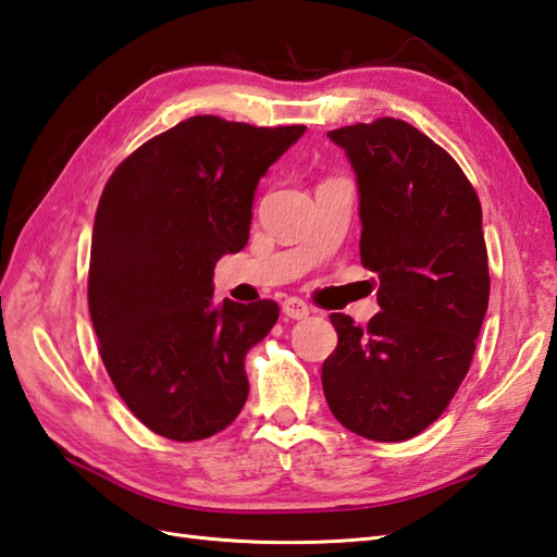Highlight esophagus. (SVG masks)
<instances>
[{"label":"esophagus","instance_id":"34e87169","mask_svg":"<svg viewBox=\"0 0 557 557\" xmlns=\"http://www.w3.org/2000/svg\"><path fill=\"white\" fill-rule=\"evenodd\" d=\"M282 313H285L287 318H292V321H301V318H309L311 315V309L306 306L301 299H285L282 301Z\"/></svg>","mask_w":557,"mask_h":557}]
</instances>
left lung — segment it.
<instances>
[{
    "label": "left lung",
    "instance_id": "1",
    "mask_svg": "<svg viewBox=\"0 0 557 557\" xmlns=\"http://www.w3.org/2000/svg\"><path fill=\"white\" fill-rule=\"evenodd\" d=\"M357 174L361 263L381 277L369 325L333 313L323 363L335 419L377 443L409 441L465 381L488 309L481 203L459 164L411 124L383 116L327 134Z\"/></svg>",
    "mask_w": 557,
    "mask_h": 557
}]
</instances>
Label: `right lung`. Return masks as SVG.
<instances>
[{"label":"right lung","mask_w":557,"mask_h":557,"mask_svg":"<svg viewBox=\"0 0 557 557\" xmlns=\"http://www.w3.org/2000/svg\"><path fill=\"white\" fill-rule=\"evenodd\" d=\"M306 126L191 116L110 176L92 227L88 309L116 393L152 433L191 443L239 417L244 359L275 301H212V272L242 251L260 176Z\"/></svg>","instance_id":"obj_1"}]
</instances>
